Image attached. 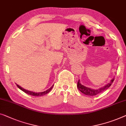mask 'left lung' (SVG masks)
<instances>
[{"label":"left lung","mask_w":126,"mask_h":126,"mask_svg":"<svg viewBox=\"0 0 126 126\" xmlns=\"http://www.w3.org/2000/svg\"><path fill=\"white\" fill-rule=\"evenodd\" d=\"M114 81V78H113L111 79V81L110 82V83H109L108 84L105 86L104 87H101V88H99L98 89H96V90H94V89H92L90 88H89V87H85L84 86L81 85V83H80L79 80H78L77 82V87L80 92L82 93L85 95H90V96H93V95H96L98 94L101 93L103 92V91L107 90V89L109 88V87L111 85H112L113 81Z\"/></svg>","instance_id":"obj_1"}]
</instances>
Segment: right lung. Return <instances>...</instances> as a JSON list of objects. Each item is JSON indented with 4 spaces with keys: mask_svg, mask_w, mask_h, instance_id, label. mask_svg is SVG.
Here are the masks:
<instances>
[{
    "mask_svg": "<svg viewBox=\"0 0 126 126\" xmlns=\"http://www.w3.org/2000/svg\"><path fill=\"white\" fill-rule=\"evenodd\" d=\"M17 85V86L19 87V88L20 89V90H21L23 91V92H24V93H25L28 94L29 95H32V96H42V95H45L47 93H48L49 92H50V91L52 90V89L53 88V87L54 85H53L52 87H50V88H49L48 89V90H47L46 91H45V92H41V93H34V92H31V91H28V90H25V89H23V87H21L19 85Z\"/></svg>",
    "mask_w": 126,
    "mask_h": 126,
    "instance_id": "right-lung-1",
    "label": "right lung"
}]
</instances>
